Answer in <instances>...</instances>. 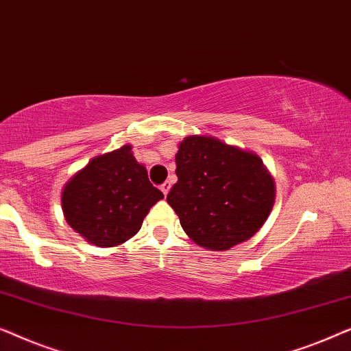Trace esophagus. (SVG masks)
Masks as SVG:
<instances>
[{
    "mask_svg": "<svg viewBox=\"0 0 351 351\" xmlns=\"http://www.w3.org/2000/svg\"><path fill=\"white\" fill-rule=\"evenodd\" d=\"M160 189H161V191H162V193H165V195H167V193H169V190H171V182H169V180H166V182H165V184H161V186H160Z\"/></svg>",
    "mask_w": 351,
    "mask_h": 351,
    "instance_id": "esophagus-1",
    "label": "esophagus"
}]
</instances>
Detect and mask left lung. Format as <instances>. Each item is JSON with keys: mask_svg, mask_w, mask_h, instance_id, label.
I'll use <instances>...</instances> for the list:
<instances>
[{"mask_svg": "<svg viewBox=\"0 0 351 351\" xmlns=\"http://www.w3.org/2000/svg\"><path fill=\"white\" fill-rule=\"evenodd\" d=\"M167 203L201 247L228 251L256 234L275 203V182L256 153L210 136H189L176 155Z\"/></svg>", "mask_w": 351, "mask_h": 351, "instance_id": "8db88e82", "label": "left lung"}]
</instances>
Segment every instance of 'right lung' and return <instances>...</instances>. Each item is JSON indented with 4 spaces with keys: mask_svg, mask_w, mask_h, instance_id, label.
Here are the masks:
<instances>
[{
    "mask_svg": "<svg viewBox=\"0 0 351 351\" xmlns=\"http://www.w3.org/2000/svg\"><path fill=\"white\" fill-rule=\"evenodd\" d=\"M131 150V145H123L93 158L62 191L65 220L94 246L128 241L141 230L152 206L165 198Z\"/></svg>",
    "mask_w": 351,
    "mask_h": 351,
    "instance_id": "add662e5",
    "label": "right lung"
}]
</instances>
